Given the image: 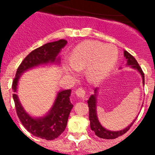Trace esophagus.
<instances>
[{
    "mask_svg": "<svg viewBox=\"0 0 155 155\" xmlns=\"http://www.w3.org/2000/svg\"><path fill=\"white\" fill-rule=\"evenodd\" d=\"M85 90H84V88H82V87H80V88L76 90L77 96L80 98H84V97H85Z\"/></svg>",
    "mask_w": 155,
    "mask_h": 155,
    "instance_id": "34e87169",
    "label": "esophagus"
}]
</instances>
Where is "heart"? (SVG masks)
Masks as SVG:
<instances>
[{
	"instance_id": "1",
	"label": "heart",
	"mask_w": 155,
	"mask_h": 155,
	"mask_svg": "<svg viewBox=\"0 0 155 155\" xmlns=\"http://www.w3.org/2000/svg\"><path fill=\"white\" fill-rule=\"evenodd\" d=\"M119 53L114 45L104 44L97 41H88L78 45L71 53L69 64L64 70L74 74L77 71L86 68V76L93 83L102 81L114 68Z\"/></svg>"
}]
</instances>
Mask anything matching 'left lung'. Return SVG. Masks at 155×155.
<instances>
[{
	"instance_id": "1",
	"label": "left lung",
	"mask_w": 155,
	"mask_h": 155,
	"mask_svg": "<svg viewBox=\"0 0 155 155\" xmlns=\"http://www.w3.org/2000/svg\"><path fill=\"white\" fill-rule=\"evenodd\" d=\"M124 57L127 60V65L130 66L131 68H134L135 70H137V71L140 74L142 77V80H143V84H144V74H143V71H142L141 68L140 67L138 64L137 61H136V59L134 58L130 53H129L127 51H124ZM97 92H98V88L94 89V94H91L90 96L89 99L87 100V104H88V108H89V120H90V127H91V130L95 134L97 137L102 139H115L117 138L118 137L124 135V134L129 130V129L130 128L131 126L133 125L136 119L131 123L130 125L125 129L122 130L118 131H111L107 130V129L104 128L101 124L99 123V120L98 119L96 113V102H97Z\"/></svg>"
}]
</instances>
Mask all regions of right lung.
Instances as JSON below:
<instances>
[{
  "instance_id": "1",
  "label": "right lung",
  "mask_w": 155,
  "mask_h": 155,
  "mask_svg": "<svg viewBox=\"0 0 155 155\" xmlns=\"http://www.w3.org/2000/svg\"><path fill=\"white\" fill-rule=\"evenodd\" d=\"M65 39H60L49 42L32 50L22 61L18 68L15 78L12 83L13 99L19 120L29 133L37 137L52 140L58 137L64 130L68 124L70 113L73 105L70 101L71 90H64L57 93V98L53 106L46 116L39 118L31 117L23 109L18 95L17 86L21 74L25 71L47 64H59V53L67 44Z\"/></svg>"
}]
</instances>
